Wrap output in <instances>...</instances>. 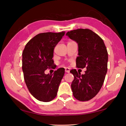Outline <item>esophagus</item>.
I'll use <instances>...</instances> for the list:
<instances>
[{
	"label": "esophagus",
	"mask_w": 126,
	"mask_h": 126,
	"mask_svg": "<svg viewBox=\"0 0 126 126\" xmlns=\"http://www.w3.org/2000/svg\"><path fill=\"white\" fill-rule=\"evenodd\" d=\"M65 72H66V73H69V72H70L69 68H65Z\"/></svg>",
	"instance_id": "obj_1"
}]
</instances>
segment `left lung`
Instances as JSON below:
<instances>
[{
  "instance_id": "1",
  "label": "left lung",
  "mask_w": 126,
  "mask_h": 126,
  "mask_svg": "<svg viewBox=\"0 0 126 126\" xmlns=\"http://www.w3.org/2000/svg\"><path fill=\"white\" fill-rule=\"evenodd\" d=\"M70 39L78 44V57L76 65L78 68L86 67L84 74L76 69L73 74L71 88L74 97L80 101H87L99 92L107 72L108 52L103 39L88 29H78L68 32Z\"/></svg>"
}]
</instances>
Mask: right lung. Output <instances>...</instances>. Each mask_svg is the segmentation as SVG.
<instances>
[{
  "label": "right lung",
  "mask_w": 126,
  "mask_h": 126,
  "mask_svg": "<svg viewBox=\"0 0 126 126\" xmlns=\"http://www.w3.org/2000/svg\"><path fill=\"white\" fill-rule=\"evenodd\" d=\"M65 34L47 32L38 34L27 43L22 53V70L27 88L38 101L50 102L56 97L64 74L63 68L52 75L44 71L54 65L53 50Z\"/></svg>",
  "instance_id": "add662e5"
}]
</instances>
